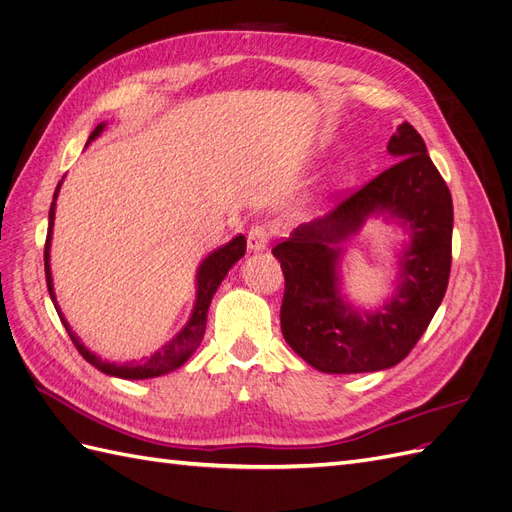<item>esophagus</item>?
I'll return each mask as SVG.
<instances>
[{
    "mask_svg": "<svg viewBox=\"0 0 512 512\" xmlns=\"http://www.w3.org/2000/svg\"><path fill=\"white\" fill-rule=\"evenodd\" d=\"M269 239H271V232L267 226H252L250 232H247V250L250 252L267 250Z\"/></svg>",
    "mask_w": 512,
    "mask_h": 512,
    "instance_id": "obj_1",
    "label": "esophagus"
}]
</instances>
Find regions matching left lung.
<instances>
[{"label": "left lung", "mask_w": 512, "mask_h": 512, "mask_svg": "<svg viewBox=\"0 0 512 512\" xmlns=\"http://www.w3.org/2000/svg\"><path fill=\"white\" fill-rule=\"evenodd\" d=\"M386 149L399 158L397 164L273 247L286 280L280 312L284 339L324 374H363L404 361L438 312L448 286L451 192L408 121ZM380 214L404 227L411 243L400 255L392 299L367 313L343 299L338 262L347 239Z\"/></svg>", "instance_id": "left-lung-1"}]
</instances>
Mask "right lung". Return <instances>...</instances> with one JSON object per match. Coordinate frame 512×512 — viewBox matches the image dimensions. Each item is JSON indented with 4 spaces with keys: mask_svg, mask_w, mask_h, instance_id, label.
Listing matches in <instances>:
<instances>
[{
    "mask_svg": "<svg viewBox=\"0 0 512 512\" xmlns=\"http://www.w3.org/2000/svg\"><path fill=\"white\" fill-rule=\"evenodd\" d=\"M106 128V123H98L96 130L89 134V141H96V138L102 134V130ZM64 179L57 183L55 194H53V203L49 209V232H46V243H44V273H46V286H49V294H51V301L57 309L59 320L64 322V327L70 335V339L74 342L76 350L83 354V359L87 363L94 365L96 369H100L102 374L106 376H115V378H123V380H145V378H158L168 374V371H175L179 369L185 361L190 359L194 354V350L203 342V335L207 329V312H209V305L215 290L222 284V280L226 277V273L232 269V265L245 254V237L237 235L232 241H228L226 245L218 247V250H213L203 262H200V267L196 271V301H194V309L185 322V327L170 339L168 344H164L160 350L153 352L149 359L141 361V363H108L102 361L98 354L91 352L89 348H85V344H81V339L76 337L70 329L68 320L61 314V309L57 305V297H55V288H53V277H51V239H53V224H55V203H57V194Z\"/></svg>",
    "mask_w": 512,
    "mask_h": 512,
    "instance_id": "right-lung-1",
    "label": "right lung"
}]
</instances>
